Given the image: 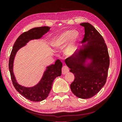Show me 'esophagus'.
<instances>
[{"mask_svg": "<svg viewBox=\"0 0 122 122\" xmlns=\"http://www.w3.org/2000/svg\"><path fill=\"white\" fill-rule=\"evenodd\" d=\"M61 71L62 74H67L69 71V68L66 66H64L62 67L61 69Z\"/></svg>", "mask_w": 122, "mask_h": 122, "instance_id": "obj_1", "label": "esophagus"}]
</instances>
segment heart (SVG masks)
<instances>
[{
	"label": "heart",
	"instance_id": "heart-1",
	"mask_svg": "<svg viewBox=\"0 0 122 122\" xmlns=\"http://www.w3.org/2000/svg\"><path fill=\"white\" fill-rule=\"evenodd\" d=\"M79 38V32L77 31L65 30L54 36L51 45L57 49H63L66 46L64 52L67 56H71L76 52Z\"/></svg>",
	"mask_w": 122,
	"mask_h": 122
}]
</instances>
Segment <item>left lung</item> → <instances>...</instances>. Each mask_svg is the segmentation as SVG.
<instances>
[{
  "instance_id": "8db88e82",
  "label": "left lung",
  "mask_w": 122,
  "mask_h": 122,
  "mask_svg": "<svg viewBox=\"0 0 122 122\" xmlns=\"http://www.w3.org/2000/svg\"><path fill=\"white\" fill-rule=\"evenodd\" d=\"M80 25L85 31L82 41L87 43L66 59L65 62L75 76L70 85L72 93L79 98L88 99L96 95L106 83L109 56L104 39L93 26L86 22ZM88 59L91 62L86 65Z\"/></svg>"
}]
</instances>
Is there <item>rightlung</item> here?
Returning <instances> with one entry per match:
<instances>
[{
  "instance_id": "add662e5",
  "label": "right lung",
  "mask_w": 122,
  "mask_h": 122,
  "mask_svg": "<svg viewBox=\"0 0 122 122\" xmlns=\"http://www.w3.org/2000/svg\"><path fill=\"white\" fill-rule=\"evenodd\" d=\"M50 28L48 26L36 27L22 34L15 42L10 55L9 68L13 86L21 95L31 101H41L48 96L54 80L61 74L62 62L57 60L54 65L48 66L40 82L34 86L27 87L21 86L17 82L13 73L14 60L17 52L21 48L26 45L29 41L42 38Z\"/></svg>"
}]
</instances>
